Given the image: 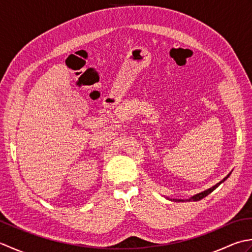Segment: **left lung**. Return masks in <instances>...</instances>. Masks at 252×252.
I'll list each match as a JSON object with an SVG mask.
<instances>
[{"label": "left lung", "instance_id": "1", "mask_svg": "<svg viewBox=\"0 0 252 252\" xmlns=\"http://www.w3.org/2000/svg\"><path fill=\"white\" fill-rule=\"evenodd\" d=\"M228 176H229V174L228 175H226L225 176V178H224L221 182H219V183L218 184H216L215 186H212V187H210V189H208L207 190H203V191H201V192H199V194H196V195H194V196H192V197H190L189 198V199H185L186 201H198V200H200V199H202V198H205L206 196H208L209 194H210V192H212L213 190H215L216 189H217V187L219 186V185H220L221 183H223V182L224 181H225L227 178H228ZM168 199H169V198H168ZM171 200H172V199H171ZM174 201H184L183 199H173Z\"/></svg>", "mask_w": 252, "mask_h": 252}]
</instances>
